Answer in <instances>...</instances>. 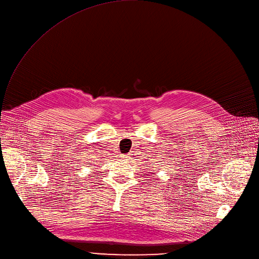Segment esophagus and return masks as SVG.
<instances>
[{
	"mask_svg": "<svg viewBox=\"0 0 259 259\" xmlns=\"http://www.w3.org/2000/svg\"><path fill=\"white\" fill-rule=\"evenodd\" d=\"M120 157H122L124 160H129L130 159V156H129V155H127V154L122 155V156H120Z\"/></svg>",
	"mask_w": 259,
	"mask_h": 259,
	"instance_id": "34e87169",
	"label": "esophagus"
}]
</instances>
